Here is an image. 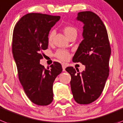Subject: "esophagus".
Listing matches in <instances>:
<instances>
[{"label":"esophagus","instance_id":"esophagus-1","mask_svg":"<svg viewBox=\"0 0 123 123\" xmlns=\"http://www.w3.org/2000/svg\"><path fill=\"white\" fill-rule=\"evenodd\" d=\"M62 68H63V71H65V68H66V65L64 63L62 64Z\"/></svg>","mask_w":123,"mask_h":123}]
</instances>
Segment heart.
Masks as SVG:
<instances>
[{
    "mask_svg": "<svg viewBox=\"0 0 123 123\" xmlns=\"http://www.w3.org/2000/svg\"><path fill=\"white\" fill-rule=\"evenodd\" d=\"M64 33L65 34V35L69 37L72 35L74 34H77V31L75 27H73L72 26H67L63 28ZM55 35V31H51L49 32V35H48V41L51 42L52 41L53 36ZM56 57L58 58V59L61 60L65 61L68 59L69 58V53L67 51L64 50V49H58V50L55 53Z\"/></svg>",
    "mask_w": 123,
    "mask_h": 123,
    "instance_id": "heart-1",
    "label": "heart"
}]
</instances>
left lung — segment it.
Wrapping results in <instances>:
<instances>
[{
	"instance_id": "obj_1",
	"label": "left lung",
	"mask_w": 123,
	"mask_h": 123,
	"mask_svg": "<svg viewBox=\"0 0 123 123\" xmlns=\"http://www.w3.org/2000/svg\"><path fill=\"white\" fill-rule=\"evenodd\" d=\"M76 19L84 24V39L72 60L81 62L86 69L82 73L72 67L65 70L71 75V90L75 100L80 104H88L98 99L104 89L109 76L111 50L106 28L97 14L91 11L80 12Z\"/></svg>"
}]
</instances>
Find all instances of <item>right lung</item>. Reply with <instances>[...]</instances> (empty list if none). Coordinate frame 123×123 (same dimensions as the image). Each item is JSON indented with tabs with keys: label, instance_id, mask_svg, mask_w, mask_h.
Masks as SVG:
<instances>
[{
	"label": "right lung",
	"instance_id": "right-lung-1",
	"mask_svg": "<svg viewBox=\"0 0 123 123\" xmlns=\"http://www.w3.org/2000/svg\"><path fill=\"white\" fill-rule=\"evenodd\" d=\"M60 16L29 13L19 19L14 29L12 53L19 81L31 102L47 105L53 101V84L62 72L61 64L54 62L50 69L39 64L41 51L48 46V34Z\"/></svg>",
	"mask_w": 123,
	"mask_h": 123
}]
</instances>
